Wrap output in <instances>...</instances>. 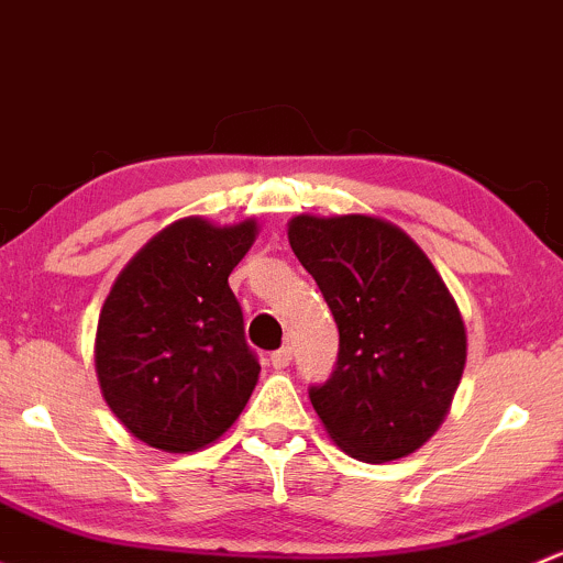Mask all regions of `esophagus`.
Here are the masks:
<instances>
[{
    "label": "esophagus",
    "mask_w": 563,
    "mask_h": 563,
    "mask_svg": "<svg viewBox=\"0 0 563 563\" xmlns=\"http://www.w3.org/2000/svg\"><path fill=\"white\" fill-rule=\"evenodd\" d=\"M291 358H294V351L288 345H283L280 351H275L269 356V361H272V366H275V369H286L288 364H291Z\"/></svg>",
    "instance_id": "34e87169"
}]
</instances>
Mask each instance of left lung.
<instances>
[{"label":"left lung","instance_id":"left-lung-1","mask_svg":"<svg viewBox=\"0 0 563 563\" xmlns=\"http://www.w3.org/2000/svg\"><path fill=\"white\" fill-rule=\"evenodd\" d=\"M288 242L340 329L334 372L310 388L323 429L369 464L418 451L445 421L466 364V329L440 272L372 216H297Z\"/></svg>","mask_w":563,"mask_h":563}]
</instances>
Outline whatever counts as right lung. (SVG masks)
<instances>
[{
    "label": "right lung",
    "mask_w": 563,
    "mask_h": 563,
    "mask_svg": "<svg viewBox=\"0 0 563 563\" xmlns=\"http://www.w3.org/2000/svg\"><path fill=\"white\" fill-rule=\"evenodd\" d=\"M256 221L183 218L132 258L104 299L93 345L99 388L145 445L191 453L216 442L258 383L229 275Z\"/></svg>",
    "instance_id": "1"
}]
</instances>
